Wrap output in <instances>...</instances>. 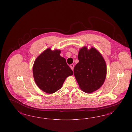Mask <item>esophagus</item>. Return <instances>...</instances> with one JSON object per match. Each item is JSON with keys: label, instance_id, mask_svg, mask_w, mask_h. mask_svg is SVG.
Here are the masks:
<instances>
[{"label": "esophagus", "instance_id": "obj_1", "mask_svg": "<svg viewBox=\"0 0 132 132\" xmlns=\"http://www.w3.org/2000/svg\"><path fill=\"white\" fill-rule=\"evenodd\" d=\"M70 67V68H71L72 70H73V68H74V65L73 64H71Z\"/></svg>", "mask_w": 132, "mask_h": 132}]
</instances>
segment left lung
Returning <instances> with one entry per match:
<instances>
[{"label":"left lung","instance_id":"left-lung-1","mask_svg":"<svg viewBox=\"0 0 132 132\" xmlns=\"http://www.w3.org/2000/svg\"><path fill=\"white\" fill-rule=\"evenodd\" d=\"M78 58L79 62L73 72L80 88L90 93L99 89L104 84L106 75V66L101 54L95 48H81Z\"/></svg>","mask_w":132,"mask_h":132}]
</instances>
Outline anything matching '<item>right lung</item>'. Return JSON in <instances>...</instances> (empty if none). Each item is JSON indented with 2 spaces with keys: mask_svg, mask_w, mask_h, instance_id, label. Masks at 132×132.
Returning <instances> with one entry per match:
<instances>
[{
  "mask_svg": "<svg viewBox=\"0 0 132 132\" xmlns=\"http://www.w3.org/2000/svg\"><path fill=\"white\" fill-rule=\"evenodd\" d=\"M60 50L48 48L38 56L33 66V74L37 85L44 92L53 93L62 87L66 78L73 75Z\"/></svg>",
  "mask_w": 132,
  "mask_h": 132,
  "instance_id": "add662e5",
  "label": "right lung"
}]
</instances>
